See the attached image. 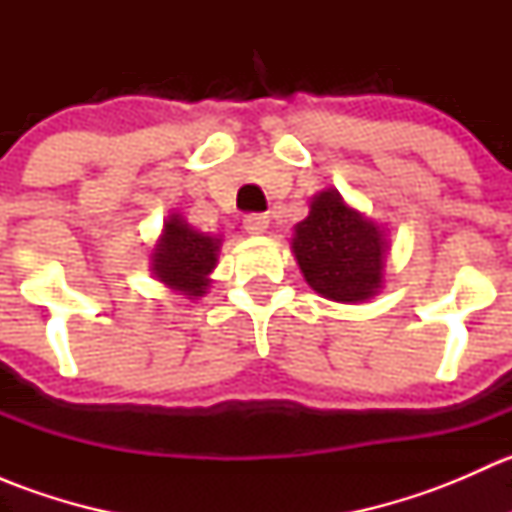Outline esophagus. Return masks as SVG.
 <instances>
[{"label":"esophagus","mask_w":512,"mask_h":512,"mask_svg":"<svg viewBox=\"0 0 512 512\" xmlns=\"http://www.w3.org/2000/svg\"><path fill=\"white\" fill-rule=\"evenodd\" d=\"M245 230L250 232V235H262V232H267V227H270V218H267L265 213H250L245 215Z\"/></svg>","instance_id":"esophagus-1"}]
</instances>
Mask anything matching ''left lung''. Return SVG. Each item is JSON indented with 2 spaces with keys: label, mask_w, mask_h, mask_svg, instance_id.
<instances>
[{
  "label": "left lung",
  "mask_w": 512,
  "mask_h": 512,
  "mask_svg": "<svg viewBox=\"0 0 512 512\" xmlns=\"http://www.w3.org/2000/svg\"><path fill=\"white\" fill-rule=\"evenodd\" d=\"M294 230V257L314 292L334 302H361L381 287L389 245L379 227L344 205L337 190H322Z\"/></svg>",
  "instance_id": "8db88e82"
}]
</instances>
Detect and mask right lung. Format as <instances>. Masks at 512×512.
<instances>
[{
  "label": "right lung",
  "mask_w": 512,
  "mask_h": 512,
  "mask_svg": "<svg viewBox=\"0 0 512 512\" xmlns=\"http://www.w3.org/2000/svg\"><path fill=\"white\" fill-rule=\"evenodd\" d=\"M218 237L193 230L178 215L165 223L156 255H153V272L160 282L190 297H203L208 287V275L218 262Z\"/></svg>",
  "instance_id": "1"
}]
</instances>
